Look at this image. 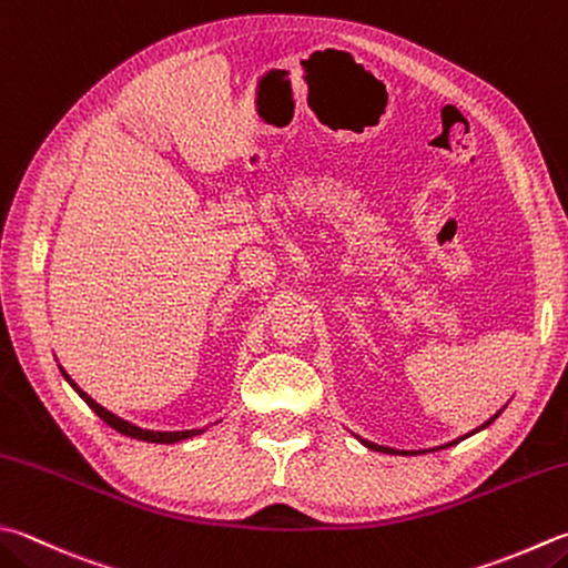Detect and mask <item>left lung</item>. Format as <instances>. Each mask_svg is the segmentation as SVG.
<instances>
[{
	"mask_svg": "<svg viewBox=\"0 0 568 568\" xmlns=\"http://www.w3.org/2000/svg\"><path fill=\"white\" fill-rule=\"evenodd\" d=\"M501 413V410H499ZM499 413H495V415H491L489 417V420L487 423H483V425H479L477 427V430H473V433H467V435H463V437H457V440H453V443H447V445H440V450H443V447H453V445H457L459 440H465V437H469V435H475V433H479V430H485V427L487 425H491V423H495L497 420V417H499ZM363 445H366V447H371V450H376V453H385V455H417V453H420V450H393V447H383V445H376V443H368V440H361Z\"/></svg>",
	"mask_w": 568,
	"mask_h": 568,
	"instance_id": "obj_1",
	"label": "left lung"
}]
</instances>
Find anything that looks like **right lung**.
<instances>
[{
    "label": "right lung",
    "instance_id": "add662e5",
    "mask_svg": "<svg viewBox=\"0 0 568 568\" xmlns=\"http://www.w3.org/2000/svg\"><path fill=\"white\" fill-rule=\"evenodd\" d=\"M61 368V366H59ZM61 373H63V378L69 381V385L73 390H77L81 398H83V403L89 405V408L101 417V420L105 423V425H111L113 430H118L121 435H128V437H135V440H145V443H160V445H173V443H180V440H187V437H192V435H200V433H205V430H175V433H163V430H143V427H138V425H133V423H128V420H123V417H118V415H113L111 410H105L103 405H99L95 403L89 393H83L77 383L71 381V376L67 371L61 368Z\"/></svg>",
    "mask_w": 568,
    "mask_h": 568
}]
</instances>
